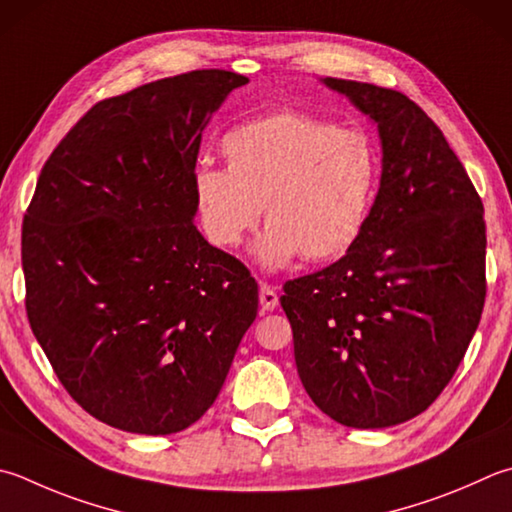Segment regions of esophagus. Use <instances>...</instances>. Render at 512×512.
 <instances>
[{
	"label": "esophagus",
	"mask_w": 512,
	"mask_h": 512,
	"mask_svg": "<svg viewBox=\"0 0 512 512\" xmlns=\"http://www.w3.org/2000/svg\"><path fill=\"white\" fill-rule=\"evenodd\" d=\"M258 298H260V307H263L265 312H272V310H276V307H278V294H276V289L272 285L260 283Z\"/></svg>",
	"instance_id": "obj_1"
}]
</instances>
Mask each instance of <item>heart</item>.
<instances>
[{
    "label": "heart",
    "mask_w": 512,
    "mask_h": 512,
    "mask_svg": "<svg viewBox=\"0 0 512 512\" xmlns=\"http://www.w3.org/2000/svg\"><path fill=\"white\" fill-rule=\"evenodd\" d=\"M220 149L227 169L200 165L191 178L200 225L216 247H238L265 209L256 256L281 269L301 254H345L368 225L381 158L365 131L278 111L238 124Z\"/></svg>",
    "instance_id": "obj_1"
}]
</instances>
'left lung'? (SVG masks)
<instances>
[{"label":"left lung","instance_id":"obj_1","mask_svg":"<svg viewBox=\"0 0 512 512\" xmlns=\"http://www.w3.org/2000/svg\"><path fill=\"white\" fill-rule=\"evenodd\" d=\"M379 129L381 185L345 256L285 283L305 392L347 428H390L446 388L486 298L484 205L441 129L406 95L325 77Z\"/></svg>","mask_w":512,"mask_h":512}]
</instances>
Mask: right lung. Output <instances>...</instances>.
<instances>
[{
	"label": "right lung",
	"mask_w": 512,
	"mask_h": 512,
	"mask_svg": "<svg viewBox=\"0 0 512 512\" xmlns=\"http://www.w3.org/2000/svg\"><path fill=\"white\" fill-rule=\"evenodd\" d=\"M245 75L205 69L102 100L66 133L22 227L26 314L80 406L173 435L216 401L258 312L249 269L194 225L202 131Z\"/></svg>",
	"instance_id": "1"
}]
</instances>
